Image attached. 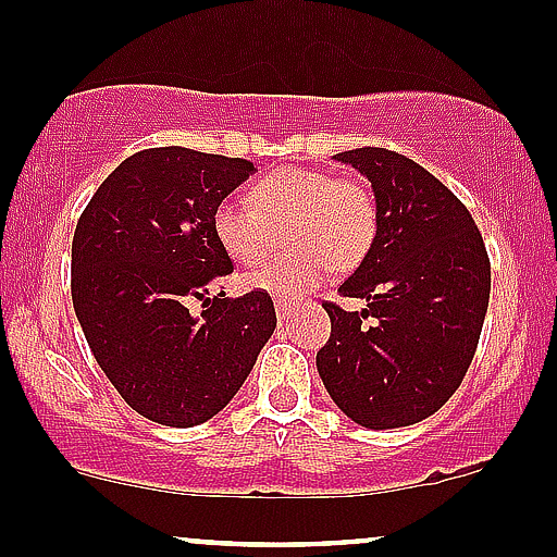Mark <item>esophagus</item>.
I'll return each mask as SVG.
<instances>
[{
    "label": "esophagus",
    "instance_id": "esophagus-1",
    "mask_svg": "<svg viewBox=\"0 0 557 557\" xmlns=\"http://www.w3.org/2000/svg\"><path fill=\"white\" fill-rule=\"evenodd\" d=\"M292 313H295V302L284 300V297H278V300H276V315H278V319L286 321Z\"/></svg>",
    "mask_w": 557,
    "mask_h": 557
}]
</instances>
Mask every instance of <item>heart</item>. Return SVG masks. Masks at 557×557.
I'll return each mask as SVG.
<instances>
[{
  "instance_id": "heart-1",
  "label": "heart",
  "mask_w": 557,
  "mask_h": 557,
  "mask_svg": "<svg viewBox=\"0 0 557 557\" xmlns=\"http://www.w3.org/2000/svg\"><path fill=\"white\" fill-rule=\"evenodd\" d=\"M286 228L289 252L244 278L249 289L278 297L300 295L339 271L358 265L376 236V201L361 181L332 177L310 166H284L252 185L249 201H220L214 236L238 265H257L273 247V228Z\"/></svg>"
}]
</instances>
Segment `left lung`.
Listing matches in <instances>:
<instances>
[{
	"instance_id": "1",
	"label": "left lung",
	"mask_w": 557,
	"mask_h": 557,
	"mask_svg": "<svg viewBox=\"0 0 557 557\" xmlns=\"http://www.w3.org/2000/svg\"><path fill=\"white\" fill-rule=\"evenodd\" d=\"M372 181L376 236L315 352L329 396L352 422L406 428L435 414L468 374L492 292V262L468 207L417 161L387 148L334 157Z\"/></svg>"
}]
</instances>
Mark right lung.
Returning <instances> with one entry per match:
<instances>
[{
	"mask_svg": "<svg viewBox=\"0 0 557 557\" xmlns=\"http://www.w3.org/2000/svg\"><path fill=\"white\" fill-rule=\"evenodd\" d=\"M252 172L247 159L146 148L100 183L76 223V319L111 385L146 420H212L276 329L268 292L212 295L233 273L214 209Z\"/></svg>",
	"mask_w": 557,
	"mask_h": 557,
	"instance_id": "1",
	"label": "right lung"
}]
</instances>
